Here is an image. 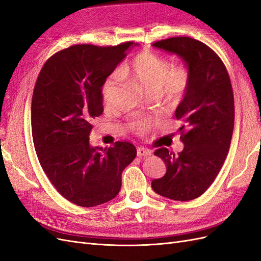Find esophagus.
I'll use <instances>...</instances> for the list:
<instances>
[{
    "label": "esophagus",
    "mask_w": 261,
    "mask_h": 261,
    "mask_svg": "<svg viewBox=\"0 0 261 261\" xmlns=\"http://www.w3.org/2000/svg\"><path fill=\"white\" fill-rule=\"evenodd\" d=\"M151 154V150L146 147H138L137 148V155L138 156H148Z\"/></svg>",
    "instance_id": "obj_1"
}]
</instances>
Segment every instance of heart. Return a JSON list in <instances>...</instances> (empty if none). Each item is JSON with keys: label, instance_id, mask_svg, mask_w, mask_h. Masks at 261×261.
I'll list each match as a JSON object with an SVG mask.
<instances>
[{"label": "heart", "instance_id": "obj_1", "mask_svg": "<svg viewBox=\"0 0 261 261\" xmlns=\"http://www.w3.org/2000/svg\"><path fill=\"white\" fill-rule=\"evenodd\" d=\"M120 75L138 85L150 94L156 93L165 103L175 106L184 98L191 84V72L185 64L171 65V63L151 51L139 52L128 64L123 66ZM118 84L116 75L110 76L105 83L103 101L109 103L112 99ZM137 130L145 132L149 127L148 121H139L134 124Z\"/></svg>", "mask_w": 261, "mask_h": 261}]
</instances>
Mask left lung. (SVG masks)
<instances>
[{
	"label": "left lung",
	"mask_w": 261,
	"mask_h": 261,
	"mask_svg": "<svg viewBox=\"0 0 261 261\" xmlns=\"http://www.w3.org/2000/svg\"><path fill=\"white\" fill-rule=\"evenodd\" d=\"M158 49L178 55L191 72V84L176 108L184 149L175 154L159 148L154 154L167 165L163 177L151 181L163 197L193 200L213 183L225 161L234 129V96L230 76L219 55L189 37L156 41Z\"/></svg>",
	"instance_id": "left-lung-1"
}]
</instances>
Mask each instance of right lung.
Here are the masks:
<instances>
[{
  "label": "right lung",
  "mask_w": 261,
  "mask_h": 261,
  "mask_svg": "<svg viewBox=\"0 0 261 261\" xmlns=\"http://www.w3.org/2000/svg\"><path fill=\"white\" fill-rule=\"evenodd\" d=\"M134 44L72 45L53 54L37 78L31 101L36 153L52 185L77 206L113 199L137 154L128 141L109 148L89 144L94 118L103 112L102 87Z\"/></svg>",
  "instance_id": "1"
}]
</instances>
